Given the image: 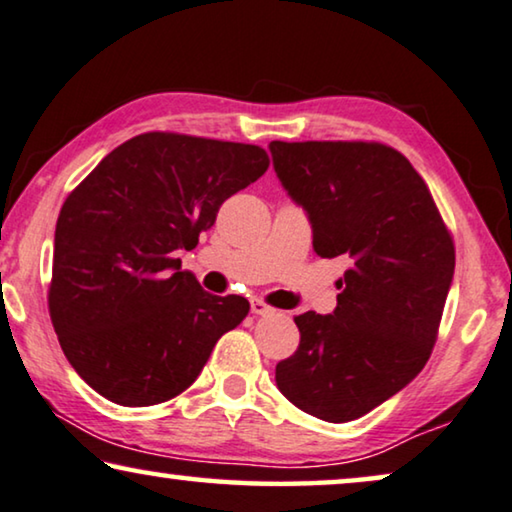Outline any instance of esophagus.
<instances>
[{
	"label": "esophagus",
	"instance_id": "obj_1",
	"mask_svg": "<svg viewBox=\"0 0 512 512\" xmlns=\"http://www.w3.org/2000/svg\"><path fill=\"white\" fill-rule=\"evenodd\" d=\"M272 307L268 305V302H263V300H251V314H256V316H265V314H272Z\"/></svg>",
	"mask_w": 512,
	"mask_h": 512
}]
</instances>
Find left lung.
Masks as SVG:
<instances>
[{
  "label": "left lung",
  "instance_id": "1",
  "mask_svg": "<svg viewBox=\"0 0 512 512\" xmlns=\"http://www.w3.org/2000/svg\"><path fill=\"white\" fill-rule=\"evenodd\" d=\"M274 173L305 207L321 258L344 256L337 307L295 316L300 346L274 372L309 416L348 422L425 367L455 272V244L402 152L362 140L270 143Z\"/></svg>",
  "mask_w": 512,
  "mask_h": 512
}]
</instances>
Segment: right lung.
<instances>
[{
	"mask_svg": "<svg viewBox=\"0 0 512 512\" xmlns=\"http://www.w3.org/2000/svg\"><path fill=\"white\" fill-rule=\"evenodd\" d=\"M268 166L258 145L150 131L66 196L48 309L66 360L101 397L120 406L177 397L249 314L242 295L203 291L175 256Z\"/></svg>",
	"mask_w": 512,
	"mask_h": 512,
	"instance_id": "add662e5",
	"label": "right lung"
}]
</instances>
